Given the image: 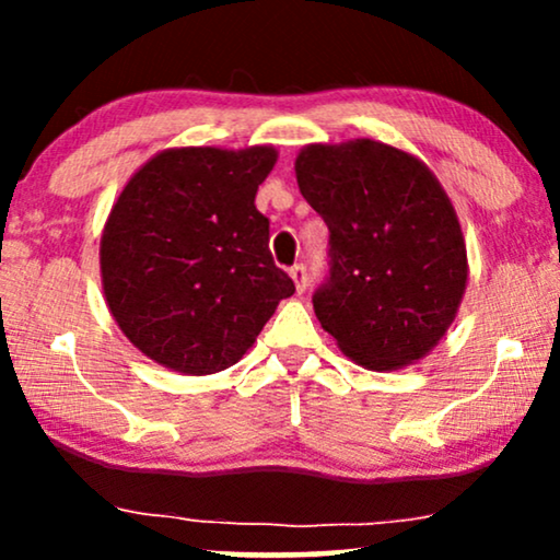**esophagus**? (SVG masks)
<instances>
[{"mask_svg": "<svg viewBox=\"0 0 560 560\" xmlns=\"http://www.w3.org/2000/svg\"><path fill=\"white\" fill-rule=\"evenodd\" d=\"M290 278L295 282V293L303 295L305 288H308V272H305V267L303 265L290 267Z\"/></svg>", "mask_w": 560, "mask_h": 560, "instance_id": "esophagus-1", "label": "esophagus"}]
</instances>
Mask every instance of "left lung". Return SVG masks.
I'll return each instance as SVG.
<instances>
[{"label": "left lung", "mask_w": 560, "mask_h": 560, "mask_svg": "<svg viewBox=\"0 0 560 560\" xmlns=\"http://www.w3.org/2000/svg\"><path fill=\"white\" fill-rule=\"evenodd\" d=\"M295 178L331 232V280L313 295L320 328L364 370L425 359L454 324L469 280L462 224L431 167L359 137L305 144Z\"/></svg>", "instance_id": "1"}]
</instances>
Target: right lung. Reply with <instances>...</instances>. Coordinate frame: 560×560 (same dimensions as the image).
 Wrapping results in <instances>:
<instances>
[{"label":"right lung","mask_w":560,"mask_h":560,"mask_svg":"<svg viewBox=\"0 0 560 560\" xmlns=\"http://www.w3.org/2000/svg\"><path fill=\"white\" fill-rule=\"evenodd\" d=\"M275 163L272 144L167 148L114 201L98 244L104 301L165 370L201 377L236 364L295 293L255 206Z\"/></svg>","instance_id":"add662e5"}]
</instances>
